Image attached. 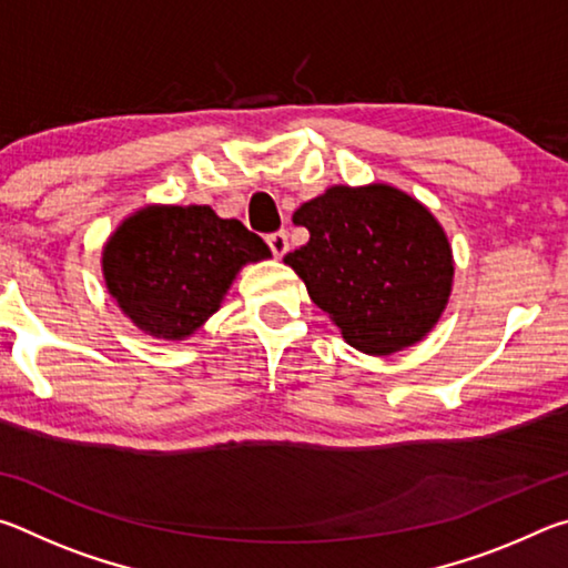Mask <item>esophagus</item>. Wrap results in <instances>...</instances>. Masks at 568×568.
<instances>
[{"instance_id": "obj_1", "label": "esophagus", "mask_w": 568, "mask_h": 568, "mask_svg": "<svg viewBox=\"0 0 568 568\" xmlns=\"http://www.w3.org/2000/svg\"><path fill=\"white\" fill-rule=\"evenodd\" d=\"M265 240H267V247H271V253L275 257H283L287 253V247H291V243H287L285 230H277V233H271Z\"/></svg>"}]
</instances>
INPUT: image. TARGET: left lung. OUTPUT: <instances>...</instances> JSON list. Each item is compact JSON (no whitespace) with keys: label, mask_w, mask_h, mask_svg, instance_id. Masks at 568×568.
I'll use <instances>...</instances> for the list:
<instances>
[{"label":"left lung","mask_w":568,"mask_h":568,"mask_svg":"<svg viewBox=\"0 0 568 568\" xmlns=\"http://www.w3.org/2000/svg\"><path fill=\"white\" fill-rule=\"evenodd\" d=\"M311 240L285 263L353 348L388 355L444 313L454 261L436 217L388 185L331 187L295 210Z\"/></svg>","instance_id":"1"}]
</instances>
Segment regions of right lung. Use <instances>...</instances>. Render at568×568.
<instances>
[{
  "label": "right lung",
  "instance_id": "1",
  "mask_svg": "<svg viewBox=\"0 0 568 568\" xmlns=\"http://www.w3.org/2000/svg\"><path fill=\"white\" fill-rule=\"evenodd\" d=\"M271 250L205 205L148 207L124 220L102 255L104 281L132 323L180 341L213 315L235 273Z\"/></svg>",
  "mask_w": 568,
  "mask_h": 568
}]
</instances>
